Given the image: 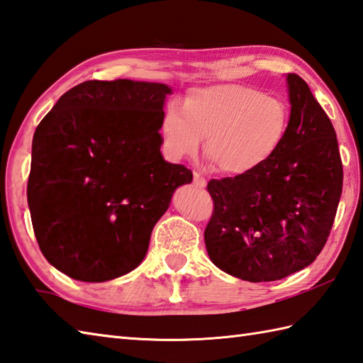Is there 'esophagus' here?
Masks as SVG:
<instances>
[{
	"mask_svg": "<svg viewBox=\"0 0 363 363\" xmlns=\"http://www.w3.org/2000/svg\"><path fill=\"white\" fill-rule=\"evenodd\" d=\"M192 179H194V184L197 188H205L206 186V180L205 177H202L199 172H194L192 174Z\"/></svg>",
	"mask_w": 363,
	"mask_h": 363,
	"instance_id": "esophagus-1",
	"label": "esophagus"
}]
</instances>
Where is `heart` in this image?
I'll return each instance as SVG.
<instances>
[{
    "mask_svg": "<svg viewBox=\"0 0 363 363\" xmlns=\"http://www.w3.org/2000/svg\"><path fill=\"white\" fill-rule=\"evenodd\" d=\"M183 108L161 116L162 147L171 158L205 153L220 172L246 175L266 164L282 147L290 127L285 103L260 89L225 83L194 87Z\"/></svg>",
    "mask_w": 363,
    "mask_h": 363,
    "instance_id": "b5f03b06",
    "label": "heart"
}]
</instances>
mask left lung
Wrapping results in <instances>:
<instances>
[{"instance_id": "obj_1", "label": "left lung", "mask_w": 363, "mask_h": 363, "mask_svg": "<svg viewBox=\"0 0 363 363\" xmlns=\"http://www.w3.org/2000/svg\"><path fill=\"white\" fill-rule=\"evenodd\" d=\"M291 114L277 153L257 171L210 180L205 246L219 269L272 282L315 262L328 241L343 188L332 122L310 87L288 73Z\"/></svg>"}]
</instances>
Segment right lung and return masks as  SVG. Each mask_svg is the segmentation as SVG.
I'll use <instances>...</instances> for the list:
<instances>
[{
    "label": "right lung",
    "mask_w": 363,
    "mask_h": 363,
    "mask_svg": "<svg viewBox=\"0 0 363 363\" xmlns=\"http://www.w3.org/2000/svg\"><path fill=\"white\" fill-rule=\"evenodd\" d=\"M171 92L144 81H84L37 125L28 205L43 257L69 277L105 282L135 269L174 191L192 182L160 152Z\"/></svg>",
    "instance_id": "add662e5"
}]
</instances>
